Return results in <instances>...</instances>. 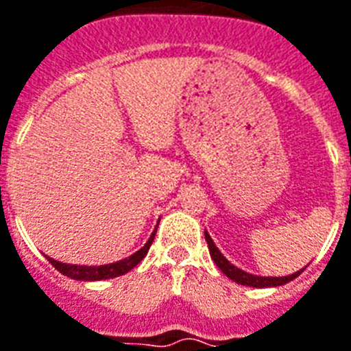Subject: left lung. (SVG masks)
I'll return each instance as SVG.
<instances>
[{
    "label": "left lung",
    "instance_id": "left-lung-1",
    "mask_svg": "<svg viewBox=\"0 0 351 351\" xmlns=\"http://www.w3.org/2000/svg\"><path fill=\"white\" fill-rule=\"evenodd\" d=\"M206 235V243H208V248H210V256L211 259L215 261L219 269L230 278V280H234L235 283H241V285H247V287H258V289H263V287H280V285H285L289 283L291 280L298 276L302 271L294 272V274H289V276H280V278H274V276H256V274H250V272H245L237 269L235 265H232L228 259L224 258L221 250L215 247V243L211 241L210 234L204 232Z\"/></svg>",
    "mask_w": 351,
    "mask_h": 351
}]
</instances>
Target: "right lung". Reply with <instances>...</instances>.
Returning a JSON list of instances; mask_svg holds the SVG:
<instances>
[{
  "label": "right lung",
  "instance_id": "right-lung-1",
  "mask_svg": "<svg viewBox=\"0 0 351 351\" xmlns=\"http://www.w3.org/2000/svg\"><path fill=\"white\" fill-rule=\"evenodd\" d=\"M154 234L156 230L152 232V235L149 237V241L145 243V247L140 248L138 252H134L132 256L121 259V261H116V263L110 265H99V267H86V265H68L60 263L57 259L47 258L49 263L57 269L58 272H62L64 276L73 278V280H80V282H97V280H110V278L123 276L127 274L128 271H132L136 265L140 263L141 259L145 258L149 248H151L152 241H154Z\"/></svg>",
  "mask_w": 351,
  "mask_h": 351
}]
</instances>
